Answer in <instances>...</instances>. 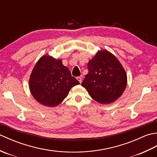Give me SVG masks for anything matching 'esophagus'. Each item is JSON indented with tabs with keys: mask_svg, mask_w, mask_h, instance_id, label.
Returning <instances> with one entry per match:
<instances>
[{
	"mask_svg": "<svg viewBox=\"0 0 157 157\" xmlns=\"http://www.w3.org/2000/svg\"><path fill=\"white\" fill-rule=\"evenodd\" d=\"M77 79H78V80L79 82V83H82V78L81 77H78V78H77Z\"/></svg>",
	"mask_w": 157,
	"mask_h": 157,
	"instance_id": "1",
	"label": "esophagus"
}]
</instances>
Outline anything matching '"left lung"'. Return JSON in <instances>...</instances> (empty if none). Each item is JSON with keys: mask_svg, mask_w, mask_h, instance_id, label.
Segmentation results:
<instances>
[{"mask_svg": "<svg viewBox=\"0 0 157 157\" xmlns=\"http://www.w3.org/2000/svg\"><path fill=\"white\" fill-rule=\"evenodd\" d=\"M88 73L82 86L101 104L115 102L125 91L128 79L124 68L115 55L101 50L88 63Z\"/></svg>", "mask_w": 157, "mask_h": 157, "instance_id": "8db88e82", "label": "left lung"}]
</instances>
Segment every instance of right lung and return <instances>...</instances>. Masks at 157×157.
Segmentation results:
<instances>
[{"mask_svg":"<svg viewBox=\"0 0 157 157\" xmlns=\"http://www.w3.org/2000/svg\"><path fill=\"white\" fill-rule=\"evenodd\" d=\"M79 84L61 59L43 55L31 73L29 87L39 103L46 106H56L67 96L73 86Z\"/></svg>","mask_w":157,"mask_h":157,"instance_id":"right-lung-1","label":"right lung"}]
</instances>
